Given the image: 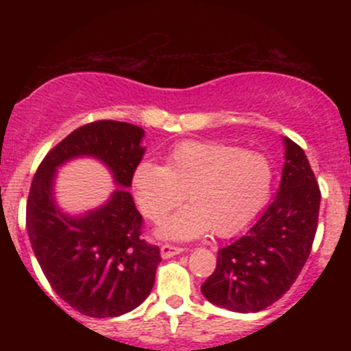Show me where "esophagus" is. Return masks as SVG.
<instances>
[{"instance_id":"34e87169","label":"esophagus","mask_w":351,"mask_h":351,"mask_svg":"<svg viewBox=\"0 0 351 351\" xmlns=\"http://www.w3.org/2000/svg\"><path fill=\"white\" fill-rule=\"evenodd\" d=\"M183 253V247L180 246H173V244H162L161 246V256L162 258H171L175 254Z\"/></svg>"}]
</instances>
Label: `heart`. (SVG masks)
I'll return each instance as SVG.
<instances>
[{
    "label": "heart",
    "mask_w": 351,
    "mask_h": 351,
    "mask_svg": "<svg viewBox=\"0 0 351 351\" xmlns=\"http://www.w3.org/2000/svg\"><path fill=\"white\" fill-rule=\"evenodd\" d=\"M271 185L267 156L215 141L176 144L166 166L143 161L132 175L137 204L153 222L162 221L186 193L189 207L158 229L159 238L182 241L208 231L219 238L238 234L263 210Z\"/></svg>",
    "instance_id": "obj_1"
}]
</instances>
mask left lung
Instances as JSON below:
<instances>
[{"label": "left lung", "mask_w": 351, "mask_h": 351, "mask_svg": "<svg viewBox=\"0 0 351 351\" xmlns=\"http://www.w3.org/2000/svg\"><path fill=\"white\" fill-rule=\"evenodd\" d=\"M278 192L239 239L217 253L214 274L200 287L208 302L232 313H258L292 287L309 258L321 192L304 151L284 137Z\"/></svg>", "instance_id": "left-lung-1"}]
</instances>
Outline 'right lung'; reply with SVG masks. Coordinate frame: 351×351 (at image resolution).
Masks as SVG:
<instances>
[{"label": "right lung", "mask_w": 351, "mask_h": 351, "mask_svg": "<svg viewBox=\"0 0 351 351\" xmlns=\"http://www.w3.org/2000/svg\"><path fill=\"white\" fill-rule=\"evenodd\" d=\"M144 129L127 122L86 123L44 158L27 202L32 250L52 289L77 313L117 317L146 300L161 261L159 247L141 239L143 215L129 189L143 159ZM77 157L108 166L117 189L109 200L81 215L55 202L57 169Z\"/></svg>", "instance_id": "right-lung-1"}]
</instances>
